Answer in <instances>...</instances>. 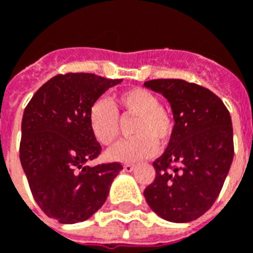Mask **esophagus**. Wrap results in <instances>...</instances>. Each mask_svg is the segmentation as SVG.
I'll return each instance as SVG.
<instances>
[{"label": "esophagus", "mask_w": 253, "mask_h": 253, "mask_svg": "<svg viewBox=\"0 0 253 253\" xmlns=\"http://www.w3.org/2000/svg\"><path fill=\"white\" fill-rule=\"evenodd\" d=\"M134 168H135V167H134L132 164H125V165H123V169L126 170V172H132V170H134Z\"/></svg>", "instance_id": "34e87169"}]
</instances>
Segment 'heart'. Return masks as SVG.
<instances>
[{
	"instance_id": "b5f03b06",
	"label": "heart",
	"mask_w": 253,
	"mask_h": 253,
	"mask_svg": "<svg viewBox=\"0 0 253 253\" xmlns=\"http://www.w3.org/2000/svg\"><path fill=\"white\" fill-rule=\"evenodd\" d=\"M116 110L123 116H135L131 139L121 141L108 150V159L121 163H135L156 153L157 142L165 143L173 131V119L160 105L157 94L143 88H132L115 97ZM89 128L96 141L108 146L119 137L121 126L115 108L104 99L94 101L88 114Z\"/></svg>"
}]
</instances>
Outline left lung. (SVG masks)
<instances>
[{"label":"left lung","instance_id":"left-lung-1","mask_svg":"<svg viewBox=\"0 0 253 253\" xmlns=\"http://www.w3.org/2000/svg\"><path fill=\"white\" fill-rule=\"evenodd\" d=\"M143 85L169 101L175 119L168 148L153 163L156 179L143 195L161 218L190 222L212 206L230 169V114L217 94L198 84L161 78Z\"/></svg>","mask_w":253,"mask_h":253}]
</instances>
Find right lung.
Here are the masks:
<instances>
[{
  "label": "right lung",
  "instance_id": "right-lung-1",
  "mask_svg": "<svg viewBox=\"0 0 253 253\" xmlns=\"http://www.w3.org/2000/svg\"><path fill=\"white\" fill-rule=\"evenodd\" d=\"M122 80L92 73L58 74L38 89L21 122L20 161L47 217L83 222L104 205L119 163L86 165L101 146L89 128L90 107Z\"/></svg>",
  "mask_w": 253,
  "mask_h": 253
}]
</instances>
